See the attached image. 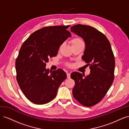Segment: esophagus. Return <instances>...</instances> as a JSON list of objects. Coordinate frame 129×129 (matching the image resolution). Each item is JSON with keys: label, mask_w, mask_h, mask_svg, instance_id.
I'll use <instances>...</instances> for the list:
<instances>
[{"label": "esophagus", "mask_w": 129, "mask_h": 129, "mask_svg": "<svg viewBox=\"0 0 129 129\" xmlns=\"http://www.w3.org/2000/svg\"><path fill=\"white\" fill-rule=\"evenodd\" d=\"M67 76L68 79H70V78H71V74H70L69 73H68L67 74Z\"/></svg>", "instance_id": "34e87169"}]
</instances>
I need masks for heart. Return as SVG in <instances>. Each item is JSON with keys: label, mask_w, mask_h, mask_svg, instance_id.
Instances as JSON below:
<instances>
[{"label": "heart", "mask_w": 129, "mask_h": 129, "mask_svg": "<svg viewBox=\"0 0 129 129\" xmlns=\"http://www.w3.org/2000/svg\"><path fill=\"white\" fill-rule=\"evenodd\" d=\"M80 43H83V41H82V40L80 38H76L72 41V44L73 45H75V44H80Z\"/></svg>", "instance_id": "obj_1"}]
</instances>
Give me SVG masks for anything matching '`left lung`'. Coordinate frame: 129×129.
I'll use <instances>...</instances> for the list:
<instances>
[{
  "mask_svg": "<svg viewBox=\"0 0 129 129\" xmlns=\"http://www.w3.org/2000/svg\"><path fill=\"white\" fill-rule=\"evenodd\" d=\"M71 31L83 39L85 50L82 58L90 69L86 76L80 73H72L71 78L75 82L73 95L81 104L91 107L100 102L111 86L114 55L107 38L96 28L78 24L72 26Z\"/></svg>",
  "mask_w": 129,
  "mask_h": 129,
  "instance_id": "1",
  "label": "left lung"
}]
</instances>
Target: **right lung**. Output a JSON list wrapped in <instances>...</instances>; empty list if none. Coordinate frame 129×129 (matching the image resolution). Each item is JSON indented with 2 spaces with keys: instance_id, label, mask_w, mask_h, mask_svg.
Wrapping results in <instances>:
<instances>
[{
  "instance_id": "1",
  "label": "right lung",
  "mask_w": 129,
  "mask_h": 129,
  "mask_svg": "<svg viewBox=\"0 0 129 129\" xmlns=\"http://www.w3.org/2000/svg\"><path fill=\"white\" fill-rule=\"evenodd\" d=\"M70 26L46 27L36 30L21 46L15 61L17 80L30 102L45 104L55 98L60 85L67 77L62 69L46 68L49 58L56 56L60 46L72 35Z\"/></svg>"
}]
</instances>
